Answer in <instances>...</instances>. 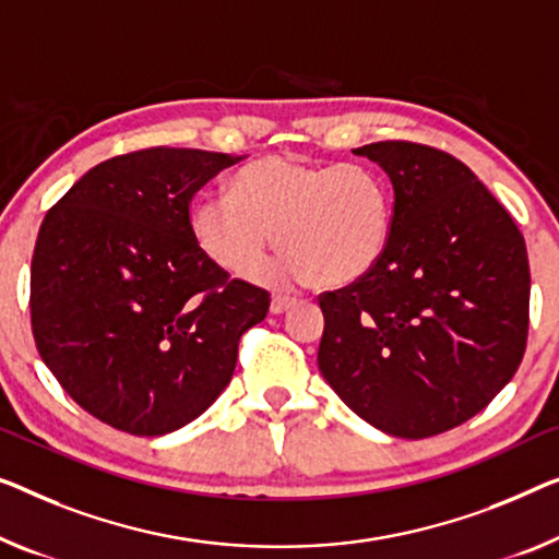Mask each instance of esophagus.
<instances>
[{
	"label": "esophagus",
	"instance_id": "obj_1",
	"mask_svg": "<svg viewBox=\"0 0 559 559\" xmlns=\"http://www.w3.org/2000/svg\"><path fill=\"white\" fill-rule=\"evenodd\" d=\"M296 301L294 298H288V296H273L271 298V313L273 316H278V313H286L290 306H294Z\"/></svg>",
	"mask_w": 559,
	"mask_h": 559
}]
</instances>
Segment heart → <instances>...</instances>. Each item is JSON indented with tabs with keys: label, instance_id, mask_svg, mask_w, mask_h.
<instances>
[{
	"label": "heart",
	"instance_id": "1",
	"mask_svg": "<svg viewBox=\"0 0 559 559\" xmlns=\"http://www.w3.org/2000/svg\"><path fill=\"white\" fill-rule=\"evenodd\" d=\"M394 205L384 178L366 165L265 155L233 178V195L200 198L190 228L213 263L248 273L276 246L288 253L271 278L344 288L384 261Z\"/></svg>",
	"mask_w": 559,
	"mask_h": 559
}]
</instances>
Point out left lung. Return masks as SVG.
<instances>
[{"instance_id": "obj_1", "label": "left lung", "mask_w": 559, "mask_h": 559, "mask_svg": "<svg viewBox=\"0 0 559 559\" xmlns=\"http://www.w3.org/2000/svg\"><path fill=\"white\" fill-rule=\"evenodd\" d=\"M394 188L379 269L323 294L319 369L354 414L424 439L479 414L527 344L530 265L512 215L464 163L389 140L356 147Z\"/></svg>"}]
</instances>
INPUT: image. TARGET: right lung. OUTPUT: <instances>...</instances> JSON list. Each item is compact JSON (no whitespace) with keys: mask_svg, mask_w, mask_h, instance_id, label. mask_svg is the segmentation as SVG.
I'll return each mask as SVG.
<instances>
[{"mask_svg":"<svg viewBox=\"0 0 559 559\" xmlns=\"http://www.w3.org/2000/svg\"><path fill=\"white\" fill-rule=\"evenodd\" d=\"M248 155L150 147L95 165L41 221L32 333L82 409L138 437L198 419L271 298L193 238L190 200Z\"/></svg>","mask_w":559,"mask_h":559,"instance_id":"obj_1","label":"right lung"}]
</instances>
